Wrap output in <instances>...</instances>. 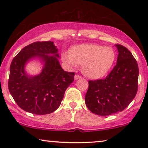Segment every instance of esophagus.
I'll list each match as a JSON object with an SVG mask.
<instances>
[{"label": "esophagus", "mask_w": 148, "mask_h": 148, "mask_svg": "<svg viewBox=\"0 0 148 148\" xmlns=\"http://www.w3.org/2000/svg\"><path fill=\"white\" fill-rule=\"evenodd\" d=\"M81 78H82V76L79 75H75V80H77L79 79H81Z\"/></svg>", "instance_id": "1"}]
</instances>
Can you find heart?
Masks as SVG:
<instances>
[{
    "instance_id": "heart-1",
    "label": "heart",
    "mask_w": 148,
    "mask_h": 148,
    "mask_svg": "<svg viewBox=\"0 0 148 148\" xmlns=\"http://www.w3.org/2000/svg\"><path fill=\"white\" fill-rule=\"evenodd\" d=\"M62 58L70 66L84 65V74L92 79L106 75L114 64L115 53L112 48L96 44H85L73 47Z\"/></svg>"
}]
</instances>
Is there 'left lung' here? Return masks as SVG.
I'll return each instance as SVG.
<instances>
[{"mask_svg":"<svg viewBox=\"0 0 148 148\" xmlns=\"http://www.w3.org/2000/svg\"><path fill=\"white\" fill-rule=\"evenodd\" d=\"M119 54L113 69L104 79L89 81L85 97L89 110L100 116H108L126 108L136 96L139 68L131 52L115 44Z\"/></svg>","mask_w":148,"mask_h":148,"instance_id":"8db88e82","label":"left lung"}]
</instances>
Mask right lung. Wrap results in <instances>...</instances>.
Segmentation results:
<instances>
[{
	"instance_id": "right-lung-1",
	"label": "right lung",
	"mask_w": 148,
	"mask_h": 148,
	"mask_svg": "<svg viewBox=\"0 0 148 148\" xmlns=\"http://www.w3.org/2000/svg\"><path fill=\"white\" fill-rule=\"evenodd\" d=\"M38 58L44 64L40 74L26 73V64ZM54 42H36L24 47L12 60L8 87L21 109L35 114H47L60 105L66 88L74 81L75 73L64 71Z\"/></svg>"
}]
</instances>
